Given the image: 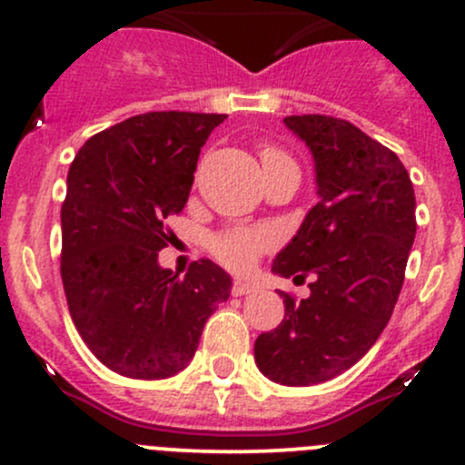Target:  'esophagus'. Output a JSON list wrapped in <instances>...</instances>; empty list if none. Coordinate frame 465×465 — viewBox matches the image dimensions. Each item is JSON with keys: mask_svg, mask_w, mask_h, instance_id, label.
<instances>
[{"mask_svg": "<svg viewBox=\"0 0 465 465\" xmlns=\"http://www.w3.org/2000/svg\"><path fill=\"white\" fill-rule=\"evenodd\" d=\"M254 285L250 283V281H233L232 283V294L233 297H245V294H250V292H254Z\"/></svg>", "mask_w": 465, "mask_h": 465, "instance_id": "obj_1", "label": "esophagus"}]
</instances>
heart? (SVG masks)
Here are the masks:
<instances>
[{
	"label": "heart",
	"mask_w": 465,
	"mask_h": 465,
	"mask_svg": "<svg viewBox=\"0 0 465 465\" xmlns=\"http://www.w3.org/2000/svg\"><path fill=\"white\" fill-rule=\"evenodd\" d=\"M259 157L265 173L276 166H283V163H292L288 153H283V150L272 143L259 145ZM274 245V233L247 227H227L223 232L213 233L209 241V250L215 256V261H220L224 267L236 272L247 270L252 262L259 259L262 252L272 250Z\"/></svg>",
	"instance_id": "b5f03b06"
}]
</instances>
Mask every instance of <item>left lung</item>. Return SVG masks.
<instances>
[{"mask_svg":"<svg viewBox=\"0 0 465 465\" xmlns=\"http://www.w3.org/2000/svg\"><path fill=\"white\" fill-rule=\"evenodd\" d=\"M285 125L315 157L320 203L272 272L312 283L302 302L281 292L283 322L261 332L254 358L262 376L308 387L353 367L387 326L416 236V198L398 154L349 121L302 114Z\"/></svg>","mask_w":465,"mask_h":465,"instance_id":"left-lung-1","label":"left lung"}]
</instances>
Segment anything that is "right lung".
<instances>
[{"mask_svg":"<svg viewBox=\"0 0 465 465\" xmlns=\"http://www.w3.org/2000/svg\"><path fill=\"white\" fill-rule=\"evenodd\" d=\"M227 114L145 112L87 139L69 166L60 276L69 315L94 355L134 380L175 376L232 279L209 259L184 276L162 270L157 252L175 233L200 148Z\"/></svg>","mask_w":465,"mask_h":465,"instance_id":"right-lung-1","label":"right lung"}]
</instances>
